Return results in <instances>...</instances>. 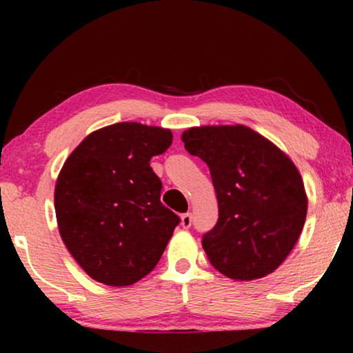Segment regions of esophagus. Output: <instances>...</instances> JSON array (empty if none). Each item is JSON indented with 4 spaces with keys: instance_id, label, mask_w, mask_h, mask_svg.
<instances>
[{
    "instance_id": "obj_1",
    "label": "esophagus",
    "mask_w": 353,
    "mask_h": 353,
    "mask_svg": "<svg viewBox=\"0 0 353 353\" xmlns=\"http://www.w3.org/2000/svg\"><path fill=\"white\" fill-rule=\"evenodd\" d=\"M191 225H192V216L190 212H186V214L181 215V226L188 230V228H191Z\"/></svg>"
}]
</instances>
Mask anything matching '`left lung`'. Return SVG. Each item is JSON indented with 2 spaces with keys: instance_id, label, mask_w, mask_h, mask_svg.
Returning <instances> with one entry per match:
<instances>
[{
  "instance_id": "8db88e82",
  "label": "left lung",
  "mask_w": 353,
  "mask_h": 353,
  "mask_svg": "<svg viewBox=\"0 0 353 353\" xmlns=\"http://www.w3.org/2000/svg\"><path fill=\"white\" fill-rule=\"evenodd\" d=\"M183 143L207 163L219 199V221L202 236L210 263L243 281L274 272L305 223L307 196L296 165L244 125L190 128Z\"/></svg>"
}]
</instances>
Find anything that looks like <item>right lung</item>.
Returning a JSON list of instances; mask_svg holds the SVG:
<instances>
[{"label": "right lung", "mask_w": 353, "mask_h": 353, "mask_svg": "<svg viewBox=\"0 0 353 353\" xmlns=\"http://www.w3.org/2000/svg\"><path fill=\"white\" fill-rule=\"evenodd\" d=\"M170 130L122 122L86 137L54 191L61 238L96 281L128 286L152 272L180 216L161 202L151 159L172 146Z\"/></svg>", "instance_id": "add662e5"}]
</instances>
